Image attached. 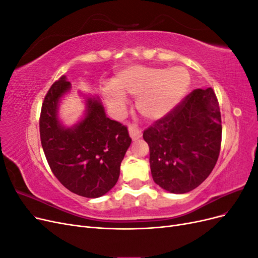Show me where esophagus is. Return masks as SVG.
Listing matches in <instances>:
<instances>
[{
    "label": "esophagus",
    "instance_id": "esophagus-1",
    "mask_svg": "<svg viewBox=\"0 0 258 258\" xmlns=\"http://www.w3.org/2000/svg\"><path fill=\"white\" fill-rule=\"evenodd\" d=\"M128 130H129V135H130L131 139L134 140V141H136V140H138V139H140V138L142 137L141 130H140V129L136 126V124H130Z\"/></svg>",
    "mask_w": 258,
    "mask_h": 258
}]
</instances>
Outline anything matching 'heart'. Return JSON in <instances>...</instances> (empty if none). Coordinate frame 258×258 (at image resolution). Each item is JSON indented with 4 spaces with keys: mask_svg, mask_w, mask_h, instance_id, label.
Instances as JSON below:
<instances>
[{
    "mask_svg": "<svg viewBox=\"0 0 258 258\" xmlns=\"http://www.w3.org/2000/svg\"><path fill=\"white\" fill-rule=\"evenodd\" d=\"M113 87L103 95L111 111L120 115L126 106L123 96L137 97L136 107L144 118L158 120L172 113L182 102L190 86V75L185 68L170 69L131 66L117 74Z\"/></svg>",
    "mask_w": 258,
    "mask_h": 258,
    "instance_id": "b5f03b06",
    "label": "heart"
}]
</instances>
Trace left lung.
<instances>
[{"mask_svg": "<svg viewBox=\"0 0 258 258\" xmlns=\"http://www.w3.org/2000/svg\"><path fill=\"white\" fill-rule=\"evenodd\" d=\"M154 182L173 194L198 187L221 151L222 119L212 88L195 89L175 110L143 132Z\"/></svg>", "mask_w": 258, "mask_h": 258, "instance_id": "1", "label": "left lung"}]
</instances>
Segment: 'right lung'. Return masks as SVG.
<instances>
[{"label": "right lung", "instance_id": "1", "mask_svg": "<svg viewBox=\"0 0 258 258\" xmlns=\"http://www.w3.org/2000/svg\"><path fill=\"white\" fill-rule=\"evenodd\" d=\"M71 89L63 75L42 104L40 136L48 165L59 182L79 196L98 198L118 181L120 163L131 144L126 126L106 117L98 97L86 99L84 118L64 127L58 118L62 96Z\"/></svg>", "mask_w": 258, "mask_h": 258}]
</instances>
